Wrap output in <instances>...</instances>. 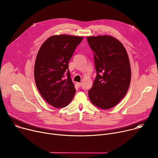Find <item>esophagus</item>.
Segmentation results:
<instances>
[{"label":"esophagus","instance_id":"esophagus-1","mask_svg":"<svg viewBox=\"0 0 158 158\" xmlns=\"http://www.w3.org/2000/svg\"><path fill=\"white\" fill-rule=\"evenodd\" d=\"M76 84H77V85L78 87H81V85H82V83L81 82H77Z\"/></svg>","mask_w":158,"mask_h":158}]
</instances>
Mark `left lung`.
I'll use <instances>...</instances> for the list:
<instances>
[{"instance_id":"8db88e82","label":"left lung","mask_w":158,"mask_h":158,"mask_svg":"<svg viewBox=\"0 0 158 158\" xmlns=\"http://www.w3.org/2000/svg\"><path fill=\"white\" fill-rule=\"evenodd\" d=\"M87 40L94 53L97 73L89 98L94 106L108 110L121 101L130 86L128 56L122 43L110 35L87 36Z\"/></svg>"}]
</instances>
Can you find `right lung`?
<instances>
[{
	"label": "right lung",
	"instance_id": "right-lung-1",
	"mask_svg": "<svg viewBox=\"0 0 158 158\" xmlns=\"http://www.w3.org/2000/svg\"><path fill=\"white\" fill-rule=\"evenodd\" d=\"M82 39L73 35H53L45 41L37 53L34 69L36 87L45 101L55 108L65 107L75 95L68 64Z\"/></svg>",
	"mask_w": 158,
	"mask_h": 158
}]
</instances>
